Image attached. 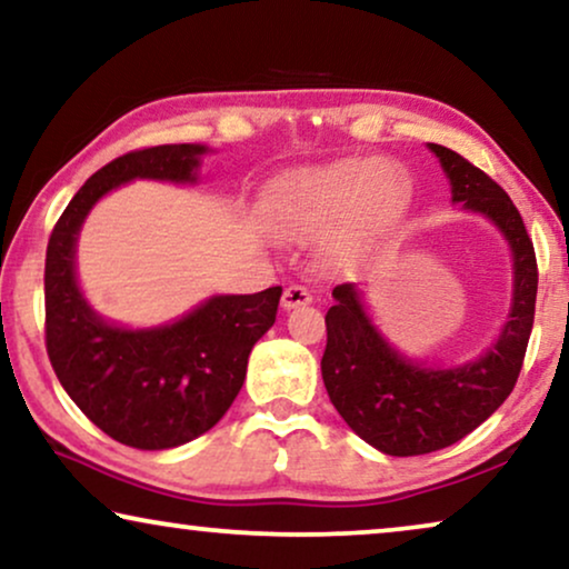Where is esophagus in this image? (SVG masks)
<instances>
[{"label": "esophagus", "instance_id": "34e87169", "mask_svg": "<svg viewBox=\"0 0 569 569\" xmlns=\"http://www.w3.org/2000/svg\"><path fill=\"white\" fill-rule=\"evenodd\" d=\"M308 302H313V295H310L308 287H302V284H290L282 292V308L284 310L308 306Z\"/></svg>", "mask_w": 569, "mask_h": 569}]
</instances>
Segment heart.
Instances as JSON below:
<instances>
[{
	"label": "heart",
	"mask_w": 569,
	"mask_h": 569,
	"mask_svg": "<svg viewBox=\"0 0 569 569\" xmlns=\"http://www.w3.org/2000/svg\"><path fill=\"white\" fill-rule=\"evenodd\" d=\"M409 199V178L393 162L347 158L284 186L274 220L292 238H321L341 227L331 256L347 263L403 220Z\"/></svg>",
	"instance_id": "1"
}]
</instances>
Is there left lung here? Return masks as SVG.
I'll return each instance as SVG.
<instances>
[{
    "instance_id": "8db88e82",
    "label": "left lung",
    "mask_w": 569,
    "mask_h": 569,
    "mask_svg": "<svg viewBox=\"0 0 569 569\" xmlns=\"http://www.w3.org/2000/svg\"><path fill=\"white\" fill-rule=\"evenodd\" d=\"M430 150L450 178L453 201L492 220L510 243L516 290L508 323L487 355L461 368H425L380 337L355 284L333 287L337 302L326 313L323 386L345 422L388 456H422L453 446L508 399L523 368L539 290L533 243L502 186L448 147L430 144Z\"/></svg>"
}]
</instances>
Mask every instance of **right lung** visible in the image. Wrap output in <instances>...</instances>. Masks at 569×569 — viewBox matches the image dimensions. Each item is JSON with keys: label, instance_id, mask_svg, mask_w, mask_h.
Returning a JSON list of instances; mask_svg holds the SVG:
<instances>
[{"label": "right lung", "instance_id": "obj_1", "mask_svg": "<svg viewBox=\"0 0 569 569\" xmlns=\"http://www.w3.org/2000/svg\"><path fill=\"white\" fill-rule=\"evenodd\" d=\"M201 144L121 154L90 176L53 224L46 248V352L59 383L108 438L142 450L183 446L220 422L246 380L248 355L277 318L282 287L217 295L181 321L129 331L84 302L74 243L92 204L131 178L197 181Z\"/></svg>", "mask_w": 569, "mask_h": 569}]
</instances>
